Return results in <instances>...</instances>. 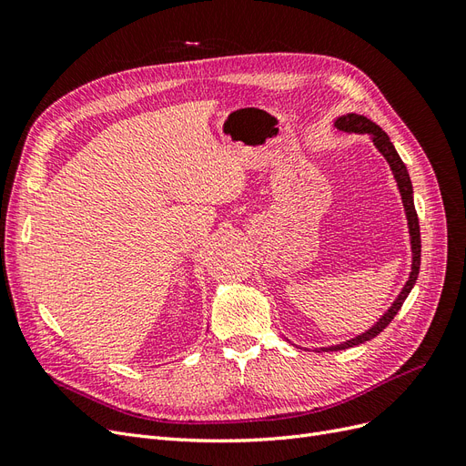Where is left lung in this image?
Returning a JSON list of instances; mask_svg holds the SVG:
<instances>
[{
  "label": "left lung",
  "mask_w": 466,
  "mask_h": 466,
  "mask_svg": "<svg viewBox=\"0 0 466 466\" xmlns=\"http://www.w3.org/2000/svg\"><path fill=\"white\" fill-rule=\"evenodd\" d=\"M334 128L346 132V134H368L370 139L373 142V146L377 147V151L383 155L385 161L389 163L394 182H397V188L400 194V200L404 206V214H406V225H408V235H410V250H412V264H410V274H408L406 284L402 286L400 293L397 295V299L392 301V305L387 309V311L377 319V322H373L368 330H363L361 334L350 338L346 342L340 344H332V346H320L315 348V351H338V350H346V348H354L360 346L363 342L371 340L379 332H383L389 322L394 319L400 311L402 303L406 301L408 293L412 291L416 279H418V272H420V257H421V241H420V225H418V214L414 208V190H412V180L410 175L406 171V165L402 163L400 155L394 149V146L390 144V137L379 128V126L365 118L361 115H356V112H348L344 116H338L334 120ZM307 350V348H305Z\"/></svg>",
  "instance_id": "left-lung-1"
}]
</instances>
